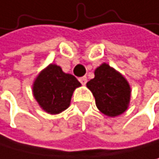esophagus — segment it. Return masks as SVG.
Returning <instances> with one entry per match:
<instances>
[{
	"mask_svg": "<svg viewBox=\"0 0 159 159\" xmlns=\"http://www.w3.org/2000/svg\"><path fill=\"white\" fill-rule=\"evenodd\" d=\"M79 81H80V83L82 84V85H85V84L87 83V77H85V76L80 77L79 78Z\"/></svg>",
	"mask_w": 159,
	"mask_h": 159,
	"instance_id": "esophagus-1",
	"label": "esophagus"
}]
</instances>
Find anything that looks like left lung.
I'll use <instances>...</instances> for the list:
<instances>
[{
	"label": "left lung",
	"instance_id": "obj_1",
	"mask_svg": "<svg viewBox=\"0 0 159 159\" xmlns=\"http://www.w3.org/2000/svg\"><path fill=\"white\" fill-rule=\"evenodd\" d=\"M95 97L96 106L104 115L117 117L127 111L130 100V87L121 73L107 63L95 70V77L87 83Z\"/></svg>",
	"mask_w": 159,
	"mask_h": 159
}]
</instances>
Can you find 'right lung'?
Masks as SVG:
<instances>
[{"instance_id":"right-lung-1","label":"right lung","mask_w":159,"mask_h":159,"mask_svg":"<svg viewBox=\"0 0 159 159\" xmlns=\"http://www.w3.org/2000/svg\"><path fill=\"white\" fill-rule=\"evenodd\" d=\"M81 84L60 66L50 64L38 74L33 82L32 93L38 105L48 114H59L70 105L74 90Z\"/></svg>"}]
</instances>
